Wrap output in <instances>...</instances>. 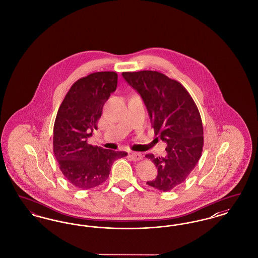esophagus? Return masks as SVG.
<instances>
[{
    "instance_id": "esophagus-1",
    "label": "esophagus",
    "mask_w": 258,
    "mask_h": 258,
    "mask_svg": "<svg viewBox=\"0 0 258 258\" xmlns=\"http://www.w3.org/2000/svg\"><path fill=\"white\" fill-rule=\"evenodd\" d=\"M130 157H131V159L134 160V161L141 160H142V158H143V156H142L140 153H137V152H132V153L130 154Z\"/></svg>"
}]
</instances>
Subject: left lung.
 Instances as JSON below:
<instances>
[{
  "instance_id": "left-lung-1",
  "label": "left lung",
  "mask_w": 258,
  "mask_h": 258,
  "mask_svg": "<svg viewBox=\"0 0 258 258\" xmlns=\"http://www.w3.org/2000/svg\"><path fill=\"white\" fill-rule=\"evenodd\" d=\"M124 80L143 99L155 135L166 142V157H145L158 168L148 185L169 191L194 170L203 149V125L197 104L180 82L154 71L123 73Z\"/></svg>"
}]
</instances>
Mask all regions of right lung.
<instances>
[{
	"instance_id": "right-lung-1",
	"label": "right lung",
	"mask_w": 258,
	"mask_h": 258,
	"mask_svg": "<svg viewBox=\"0 0 258 258\" xmlns=\"http://www.w3.org/2000/svg\"><path fill=\"white\" fill-rule=\"evenodd\" d=\"M118 74L100 72L78 79L59 107L53 128V152L64 178L74 186L88 189L104 183L111 166L125 152L88 144L98 130V119L111 93L115 92Z\"/></svg>"
}]
</instances>
